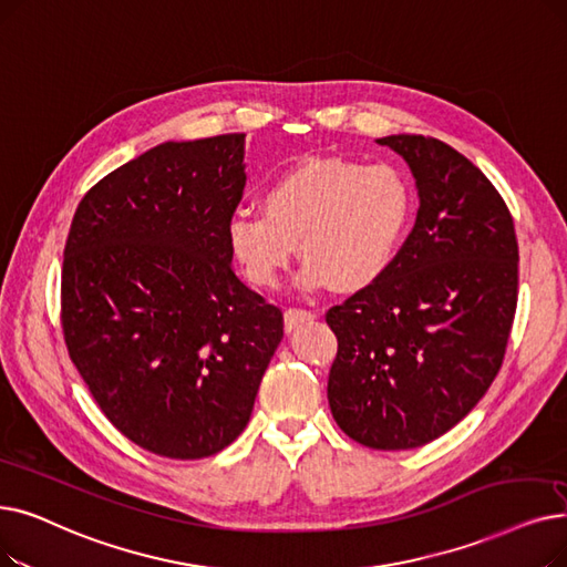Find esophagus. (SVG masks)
Returning a JSON list of instances; mask_svg holds the SVG:
<instances>
[{"label": "esophagus", "mask_w": 567, "mask_h": 567, "mask_svg": "<svg viewBox=\"0 0 567 567\" xmlns=\"http://www.w3.org/2000/svg\"><path fill=\"white\" fill-rule=\"evenodd\" d=\"M310 319H315V312H310V310H303V308H287V310H285V329L291 331V329H297V327L303 324V322H310Z\"/></svg>", "instance_id": "34e87169"}]
</instances>
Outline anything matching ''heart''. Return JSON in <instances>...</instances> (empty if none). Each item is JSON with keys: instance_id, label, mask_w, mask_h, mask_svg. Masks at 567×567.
<instances>
[{"instance_id": "1", "label": "heart", "mask_w": 567, "mask_h": 567, "mask_svg": "<svg viewBox=\"0 0 567 567\" xmlns=\"http://www.w3.org/2000/svg\"><path fill=\"white\" fill-rule=\"evenodd\" d=\"M261 208L238 210L227 229L245 278L257 287H276L299 243L306 289L331 285L336 291H357L396 259L414 192L391 164L319 157L270 183Z\"/></svg>"}]
</instances>
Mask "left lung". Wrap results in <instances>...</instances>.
I'll use <instances>...</instances> for the list:
<instances>
[{"label":"left lung","mask_w":567,"mask_h":567,"mask_svg":"<svg viewBox=\"0 0 567 567\" xmlns=\"http://www.w3.org/2000/svg\"><path fill=\"white\" fill-rule=\"evenodd\" d=\"M414 176L420 210L384 274L327 312L336 424L371 450L447 433L498 375L519 287V245L498 189L452 145L378 138Z\"/></svg>","instance_id":"8db88e82"}]
</instances>
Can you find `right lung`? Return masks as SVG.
I'll list each match as a JSON object with an SVG mask.
<instances>
[{"label":"right lung","instance_id":"obj_1","mask_svg":"<svg viewBox=\"0 0 567 567\" xmlns=\"http://www.w3.org/2000/svg\"><path fill=\"white\" fill-rule=\"evenodd\" d=\"M245 134L166 141L96 183L62 266V329L106 420L166 458L223 452L248 426L282 312L231 268Z\"/></svg>","mask_w":567,"mask_h":567}]
</instances>
